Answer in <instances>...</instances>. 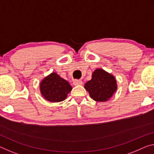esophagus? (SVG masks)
<instances>
[{
    "instance_id": "esophagus-1",
    "label": "esophagus",
    "mask_w": 154,
    "mask_h": 154,
    "mask_svg": "<svg viewBox=\"0 0 154 154\" xmlns=\"http://www.w3.org/2000/svg\"><path fill=\"white\" fill-rule=\"evenodd\" d=\"M83 82L81 81V80H78V79H75L73 81V84L75 86H80V85H82Z\"/></svg>"
}]
</instances>
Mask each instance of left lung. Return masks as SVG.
Returning <instances> with one entry per match:
<instances>
[{
  "label": "left lung",
  "mask_w": 154,
  "mask_h": 154,
  "mask_svg": "<svg viewBox=\"0 0 154 154\" xmlns=\"http://www.w3.org/2000/svg\"><path fill=\"white\" fill-rule=\"evenodd\" d=\"M84 88L94 101L106 102L116 92L117 83L113 75L102 68H97L92 72V79L85 84Z\"/></svg>",
  "instance_id": "left-lung-1"
}]
</instances>
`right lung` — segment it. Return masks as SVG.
Masks as SVG:
<instances>
[{"instance_id":"add662e5","label":"right lung","mask_w":154,"mask_h":154,"mask_svg":"<svg viewBox=\"0 0 154 154\" xmlns=\"http://www.w3.org/2000/svg\"><path fill=\"white\" fill-rule=\"evenodd\" d=\"M72 88L66 80L57 72H51L45 77L40 84V93L46 101L56 103L66 99Z\"/></svg>"}]
</instances>
